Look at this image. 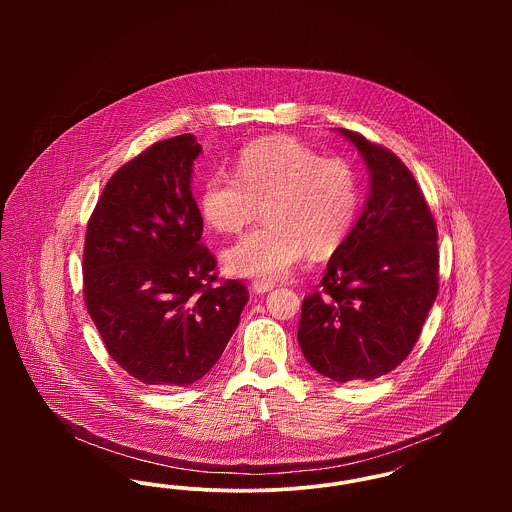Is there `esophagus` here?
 Returning <instances> with one entry per match:
<instances>
[{
    "mask_svg": "<svg viewBox=\"0 0 512 512\" xmlns=\"http://www.w3.org/2000/svg\"><path fill=\"white\" fill-rule=\"evenodd\" d=\"M272 288H274L272 282H259V280H255V282L251 284V290L255 293H259V295H261V293L270 292Z\"/></svg>",
    "mask_w": 512,
    "mask_h": 512,
    "instance_id": "esophagus-1",
    "label": "esophagus"
}]
</instances>
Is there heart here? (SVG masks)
<instances>
[{
  "label": "heart",
  "mask_w": 512,
  "mask_h": 512,
  "mask_svg": "<svg viewBox=\"0 0 512 512\" xmlns=\"http://www.w3.org/2000/svg\"><path fill=\"white\" fill-rule=\"evenodd\" d=\"M361 188L343 159H326L288 136L245 146L236 174L213 172L199 194V211L219 234L232 236L257 217L267 222L222 253L232 276L274 282L309 249L315 257L336 251L357 217Z\"/></svg>",
  "instance_id": "obj_1"
}]
</instances>
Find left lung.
<instances>
[{"label":"left lung","mask_w":512,"mask_h":512,"mask_svg":"<svg viewBox=\"0 0 512 512\" xmlns=\"http://www.w3.org/2000/svg\"><path fill=\"white\" fill-rule=\"evenodd\" d=\"M365 159V211L303 299L297 341L334 382L374 380L413 351L439 288L438 230L422 190L390 149L340 128Z\"/></svg>","instance_id":"left-lung-1"}]
</instances>
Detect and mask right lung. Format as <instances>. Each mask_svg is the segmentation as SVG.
Wrapping results in <instances>:
<instances>
[{
	"label": "right lung",
	"mask_w": 512,
	"mask_h": 512,
	"mask_svg": "<svg viewBox=\"0 0 512 512\" xmlns=\"http://www.w3.org/2000/svg\"><path fill=\"white\" fill-rule=\"evenodd\" d=\"M199 153L192 134L147 147L111 176L88 220L86 309L111 359L147 386L203 378L249 299L240 280L217 284V259L199 244Z\"/></svg>",
	"instance_id": "right-lung-1"
}]
</instances>
